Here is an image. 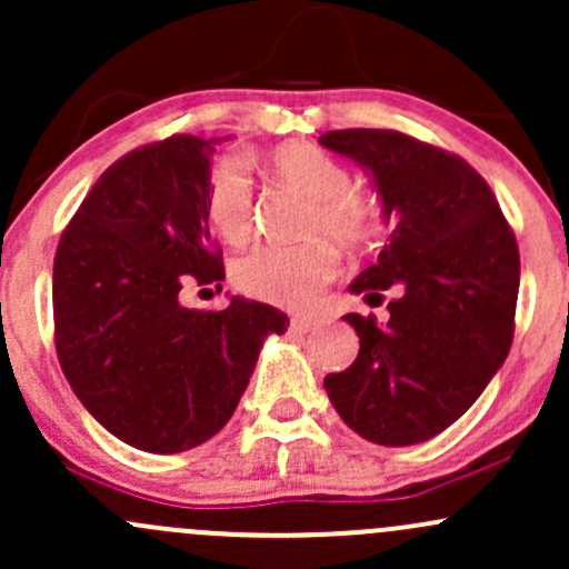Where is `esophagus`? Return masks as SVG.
Listing matches in <instances>:
<instances>
[{"mask_svg":"<svg viewBox=\"0 0 569 569\" xmlns=\"http://www.w3.org/2000/svg\"><path fill=\"white\" fill-rule=\"evenodd\" d=\"M290 326H292V331L309 333V331H315V328H317V320H311V317H307V315H298V317H292Z\"/></svg>","mask_w":569,"mask_h":569,"instance_id":"1","label":"esophagus"}]
</instances>
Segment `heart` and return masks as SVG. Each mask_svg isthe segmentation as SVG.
Segmentation results:
<instances>
[{"label":"heart","instance_id":"1","mask_svg":"<svg viewBox=\"0 0 569 569\" xmlns=\"http://www.w3.org/2000/svg\"><path fill=\"white\" fill-rule=\"evenodd\" d=\"M268 173L311 200L309 233H326L347 249L375 241L382 230V206L371 192L350 187V170L315 143H284L268 157ZM206 209L219 236L243 243L254 233V184L241 157H222L211 168ZM333 241L260 243L233 266L238 290L277 307H307L339 271Z\"/></svg>","mask_w":569,"mask_h":569}]
</instances>
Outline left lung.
<instances>
[{
	"label": "left lung",
	"instance_id": "obj_1",
	"mask_svg": "<svg viewBox=\"0 0 569 569\" xmlns=\"http://www.w3.org/2000/svg\"><path fill=\"white\" fill-rule=\"evenodd\" d=\"M326 149L375 176L396 228L350 284L388 320L345 315L360 336L350 369L326 377L331 405L377 445H418L456 423L505 363L521 258L486 179L458 154L396 130H331ZM380 307V303H375Z\"/></svg>",
	"mask_w": 569,
	"mask_h": 569
}]
</instances>
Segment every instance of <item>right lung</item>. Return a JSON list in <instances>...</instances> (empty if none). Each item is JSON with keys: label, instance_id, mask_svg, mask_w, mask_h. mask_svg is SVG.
<instances>
[{"label": "right lung", "instance_id": "right-lung-1", "mask_svg": "<svg viewBox=\"0 0 569 569\" xmlns=\"http://www.w3.org/2000/svg\"><path fill=\"white\" fill-rule=\"evenodd\" d=\"M213 143L170 136L116 160L53 258L67 382L113 437L146 453L211 439L236 412L262 339L290 326L284 311L247 298L222 311L179 303L181 284L224 279L206 209Z\"/></svg>", "mask_w": 569, "mask_h": 569}]
</instances>
